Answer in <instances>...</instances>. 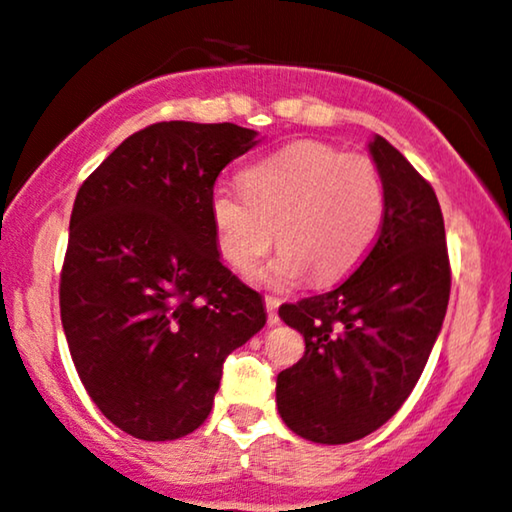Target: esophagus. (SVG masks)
<instances>
[{"label": "esophagus", "mask_w": 512, "mask_h": 512, "mask_svg": "<svg viewBox=\"0 0 512 512\" xmlns=\"http://www.w3.org/2000/svg\"><path fill=\"white\" fill-rule=\"evenodd\" d=\"M264 305H267V319L269 324H279V298H274V295H267L264 298Z\"/></svg>", "instance_id": "1"}]
</instances>
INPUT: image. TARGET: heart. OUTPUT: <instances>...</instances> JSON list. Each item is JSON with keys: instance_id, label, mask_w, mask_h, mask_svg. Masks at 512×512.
I'll return each mask as SVG.
<instances>
[{"instance_id": "heart-1", "label": "heart", "mask_w": 512, "mask_h": 512, "mask_svg": "<svg viewBox=\"0 0 512 512\" xmlns=\"http://www.w3.org/2000/svg\"><path fill=\"white\" fill-rule=\"evenodd\" d=\"M240 188L212 195V221L224 260L252 274L279 240L269 281L300 276L329 283L353 272L384 219V181L372 157L305 140L248 166Z\"/></svg>"}]
</instances>
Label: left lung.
<instances>
[{
  "instance_id": "8db88e82",
  "label": "left lung",
  "mask_w": 512,
  "mask_h": 512,
  "mask_svg": "<svg viewBox=\"0 0 512 512\" xmlns=\"http://www.w3.org/2000/svg\"><path fill=\"white\" fill-rule=\"evenodd\" d=\"M369 152L384 181L372 250L334 291L279 307L305 338V355L276 377L279 415L291 432L331 446L396 415L427 365L451 295L434 188L381 135Z\"/></svg>"
}]
</instances>
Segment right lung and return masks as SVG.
<instances>
[{"instance_id": "obj_1", "label": "right lung", "mask_w": 512, "mask_h": 512, "mask_svg": "<svg viewBox=\"0 0 512 512\" xmlns=\"http://www.w3.org/2000/svg\"><path fill=\"white\" fill-rule=\"evenodd\" d=\"M255 135L236 123H152L78 188L61 324L88 396L135 439L195 432L224 360L267 322L262 295L221 264L212 221L214 181Z\"/></svg>"}]
</instances>
